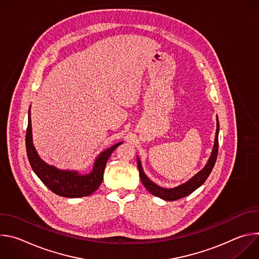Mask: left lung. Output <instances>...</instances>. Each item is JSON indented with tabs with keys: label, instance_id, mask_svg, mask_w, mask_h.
<instances>
[{
	"label": "left lung",
	"instance_id": "8db88e82",
	"mask_svg": "<svg viewBox=\"0 0 259 259\" xmlns=\"http://www.w3.org/2000/svg\"><path fill=\"white\" fill-rule=\"evenodd\" d=\"M216 133H215V139H214V145L212 149V153L211 156L208 160V162L206 163L205 167L199 171L195 176H193L190 180H188L187 182H184L178 187H175L173 189H165V188H161L159 187L158 184H156L155 182H153L149 177H147L143 170H142V166L140 163L139 158L137 157V166H138V170H139V176L141 179V182L143 183V186L145 187V189L149 191L152 195L159 197L163 200L166 201H175L181 198H184L189 196L190 194H192L193 192H195L198 188H200L202 184L206 181V179L208 178V176L210 175L216 159H217V153H218V133H219V122H218V118L216 116Z\"/></svg>",
	"mask_w": 259,
	"mask_h": 259
}]
</instances>
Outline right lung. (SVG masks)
Returning a JSON list of instances; mask_svg holds the SVG:
<instances>
[{"instance_id": "1", "label": "right lung", "mask_w": 259, "mask_h": 259, "mask_svg": "<svg viewBox=\"0 0 259 259\" xmlns=\"http://www.w3.org/2000/svg\"><path fill=\"white\" fill-rule=\"evenodd\" d=\"M123 142L116 143L100 153L96 158L92 171L88 174H80L78 171L60 170L45 163L36 153L31 137L30 108L28 109V124L25 136L26 154L29 164L45 186L54 194L65 198H81L93 194L101 184L106 162L110 155Z\"/></svg>"}]
</instances>
